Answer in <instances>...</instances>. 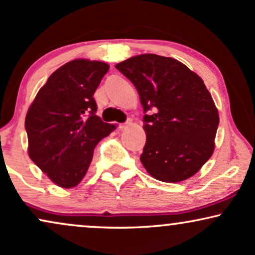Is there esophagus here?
<instances>
[{
  "label": "esophagus",
  "mask_w": 255,
  "mask_h": 255,
  "mask_svg": "<svg viewBox=\"0 0 255 255\" xmlns=\"http://www.w3.org/2000/svg\"><path fill=\"white\" fill-rule=\"evenodd\" d=\"M131 124V121H128V122H125V123H123V124H119V128H121V130H123V128H127L128 125Z\"/></svg>",
  "instance_id": "1"
}]
</instances>
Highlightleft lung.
Wrapping results in <instances>:
<instances>
[{"label": "left lung", "instance_id": "left-lung-1", "mask_svg": "<svg viewBox=\"0 0 255 255\" xmlns=\"http://www.w3.org/2000/svg\"><path fill=\"white\" fill-rule=\"evenodd\" d=\"M116 68L139 94L146 171L169 183L196 174L213 155L220 121L203 80L182 62L156 54L132 56Z\"/></svg>", "mask_w": 255, "mask_h": 255}]
</instances>
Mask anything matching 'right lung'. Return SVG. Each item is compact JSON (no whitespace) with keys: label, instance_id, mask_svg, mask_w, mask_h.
Returning <instances> with one entry per match:
<instances>
[{"label":"right lung","instance_id":"obj_1","mask_svg":"<svg viewBox=\"0 0 255 255\" xmlns=\"http://www.w3.org/2000/svg\"><path fill=\"white\" fill-rule=\"evenodd\" d=\"M108 71L102 61L67 62L52 73L28 110V155L59 187L80 183L94 147L116 128L96 115L93 98Z\"/></svg>","mask_w":255,"mask_h":255}]
</instances>
